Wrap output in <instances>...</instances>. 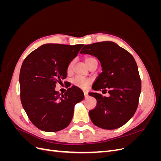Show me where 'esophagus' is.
<instances>
[{"instance_id": "1", "label": "esophagus", "mask_w": 161, "mask_h": 161, "mask_svg": "<svg viewBox=\"0 0 161 161\" xmlns=\"http://www.w3.org/2000/svg\"><path fill=\"white\" fill-rule=\"evenodd\" d=\"M84 95H85V98H86V97H88V92H86V91H85V92H84Z\"/></svg>"}]
</instances>
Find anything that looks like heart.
<instances>
[{
  "mask_svg": "<svg viewBox=\"0 0 161 161\" xmlns=\"http://www.w3.org/2000/svg\"><path fill=\"white\" fill-rule=\"evenodd\" d=\"M95 60H96L94 58L87 57L85 58L86 64L89 66L91 64V62H92ZM73 64H74V60H72L69 63V65H68L67 71L69 72L72 70ZM72 83L74 84L75 86H76L78 87H80V88L86 89V87L88 86V85L91 83V80L88 79H85V78H83V77H76L72 80Z\"/></svg>",
  "mask_w": 161,
  "mask_h": 161,
  "instance_id": "1",
  "label": "heart"
}]
</instances>
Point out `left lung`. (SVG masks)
Wrapping results in <instances>:
<instances>
[{"instance_id":"left-lung-1","label":"left lung","mask_w":161,"mask_h":161,"mask_svg":"<svg viewBox=\"0 0 161 161\" xmlns=\"http://www.w3.org/2000/svg\"><path fill=\"white\" fill-rule=\"evenodd\" d=\"M98 58L102 67L92 89L97 92L89 95L97 100L96 108L91 110L90 118L97 127L114 130L124 125L137 109L141 92L138 66L127 50L113 42H101L85 45L80 52Z\"/></svg>"}]
</instances>
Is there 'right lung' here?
Here are the masks:
<instances>
[{"mask_svg": "<svg viewBox=\"0 0 161 161\" xmlns=\"http://www.w3.org/2000/svg\"><path fill=\"white\" fill-rule=\"evenodd\" d=\"M82 46L47 43L30 53L23 62L19 74L21 101L30 121L42 131L66 128L75 105L84 99L83 92L76 86L64 95L55 90L56 84L66 78L68 65Z\"/></svg>", "mask_w": 161, "mask_h": 161, "instance_id": "1", "label": "right lung"}]
</instances>
